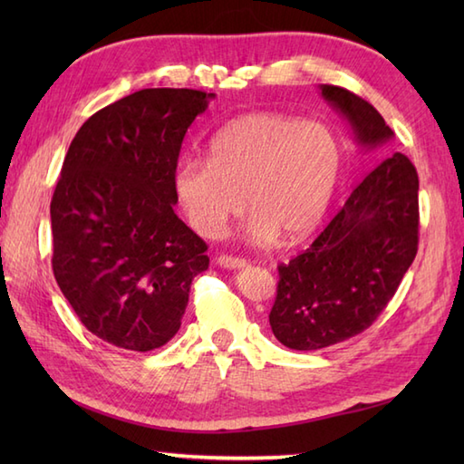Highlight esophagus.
<instances>
[{
	"label": "esophagus",
	"instance_id": "obj_1",
	"mask_svg": "<svg viewBox=\"0 0 464 464\" xmlns=\"http://www.w3.org/2000/svg\"><path fill=\"white\" fill-rule=\"evenodd\" d=\"M217 265L223 269H243L245 265H247V261L239 257H231V255H219V257H217Z\"/></svg>",
	"mask_w": 464,
	"mask_h": 464
}]
</instances>
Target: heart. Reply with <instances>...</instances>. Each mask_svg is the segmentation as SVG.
<instances>
[{
    "mask_svg": "<svg viewBox=\"0 0 464 464\" xmlns=\"http://www.w3.org/2000/svg\"><path fill=\"white\" fill-rule=\"evenodd\" d=\"M339 171L341 147L327 125L249 113L213 135L209 160L179 161L173 187L187 221L209 239L221 237L247 201L245 233L265 245L309 235L329 209Z\"/></svg>",
    "mask_w": 464,
    "mask_h": 464,
    "instance_id": "heart-1",
    "label": "heart"
}]
</instances>
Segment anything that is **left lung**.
Masks as SVG:
<instances>
[{
  "instance_id": "8db88e82",
  "label": "left lung",
  "mask_w": 464,
  "mask_h": 464,
  "mask_svg": "<svg viewBox=\"0 0 464 464\" xmlns=\"http://www.w3.org/2000/svg\"><path fill=\"white\" fill-rule=\"evenodd\" d=\"M319 90L347 121L361 151L382 150L395 140L381 113L359 95L337 85ZM417 245V169L405 155L392 153L354 187L307 251L279 265L269 314L273 334L289 349L319 351L362 333L399 289Z\"/></svg>"
}]
</instances>
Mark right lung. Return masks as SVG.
<instances>
[{
  "mask_svg": "<svg viewBox=\"0 0 464 464\" xmlns=\"http://www.w3.org/2000/svg\"><path fill=\"white\" fill-rule=\"evenodd\" d=\"M215 93L141 90L73 137L49 207L53 275L95 337L153 351L175 337L207 245L175 213L181 143Z\"/></svg>",
  "mask_w": 464,
  "mask_h": 464,
  "instance_id": "1",
  "label": "right lung"
}]
</instances>
